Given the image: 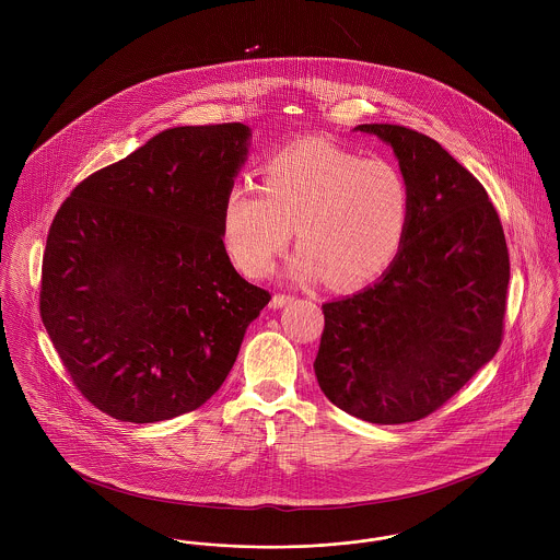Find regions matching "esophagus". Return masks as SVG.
<instances>
[{
	"instance_id": "1",
	"label": "esophagus",
	"mask_w": 560,
	"mask_h": 560,
	"mask_svg": "<svg viewBox=\"0 0 560 560\" xmlns=\"http://www.w3.org/2000/svg\"><path fill=\"white\" fill-rule=\"evenodd\" d=\"M292 302V295H285V293H275L270 298V308H283L285 304Z\"/></svg>"
}]
</instances>
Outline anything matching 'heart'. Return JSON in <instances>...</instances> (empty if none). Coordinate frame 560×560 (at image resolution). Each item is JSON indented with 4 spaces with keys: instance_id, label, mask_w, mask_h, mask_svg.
Segmentation results:
<instances>
[{
    "instance_id": "heart-1",
    "label": "heart",
    "mask_w": 560,
    "mask_h": 560,
    "mask_svg": "<svg viewBox=\"0 0 560 560\" xmlns=\"http://www.w3.org/2000/svg\"><path fill=\"white\" fill-rule=\"evenodd\" d=\"M262 185L237 183L222 201V241L247 277H265L292 240L295 279L334 288L370 283L390 267L411 224V188L393 161L363 160L334 142L304 138L275 151Z\"/></svg>"
}]
</instances>
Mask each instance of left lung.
<instances>
[{"mask_svg": "<svg viewBox=\"0 0 560 560\" xmlns=\"http://www.w3.org/2000/svg\"><path fill=\"white\" fill-rule=\"evenodd\" d=\"M354 130L393 147L411 224L373 285L323 304L315 375L350 416L405 424L452 399L502 345L506 237L487 190L436 140L390 124Z\"/></svg>", "mask_w": 560, "mask_h": 560, "instance_id": "left-lung-1", "label": "left lung"}]
</instances>
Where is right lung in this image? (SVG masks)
Masks as SVG:
<instances>
[{"label": "right lung", "instance_id": "1", "mask_svg": "<svg viewBox=\"0 0 560 560\" xmlns=\"http://www.w3.org/2000/svg\"><path fill=\"white\" fill-rule=\"evenodd\" d=\"M243 124L180 126L88 176L54 215L39 313L81 395L133 424L201 407L270 300L222 241Z\"/></svg>", "mask_w": 560, "mask_h": 560}]
</instances>
